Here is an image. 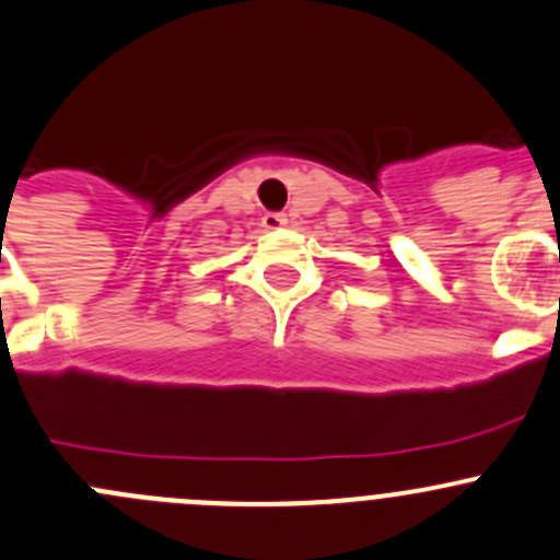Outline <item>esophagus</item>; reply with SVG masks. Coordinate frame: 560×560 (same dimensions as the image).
Returning <instances> with one entry per match:
<instances>
[{
  "label": "esophagus",
  "instance_id": "1",
  "mask_svg": "<svg viewBox=\"0 0 560 560\" xmlns=\"http://www.w3.org/2000/svg\"><path fill=\"white\" fill-rule=\"evenodd\" d=\"M287 224L284 213H265L262 217V228L265 230H281Z\"/></svg>",
  "mask_w": 560,
  "mask_h": 560
}]
</instances>
